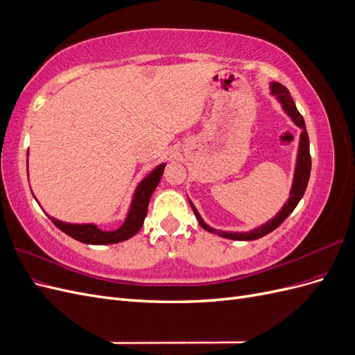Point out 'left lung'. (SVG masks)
Returning <instances> with one entry per match:
<instances>
[{
  "mask_svg": "<svg viewBox=\"0 0 355 355\" xmlns=\"http://www.w3.org/2000/svg\"><path fill=\"white\" fill-rule=\"evenodd\" d=\"M270 93L271 96L278 101V103L282 105L283 111L292 118V121L300 128V137H299V149H297V157H296V166H295V175H293V184L292 188H290V196L288 200L286 201L284 206L282 207V210L278 211L272 219L268 220L266 223L261 225L252 231H244V232H227V231H220L216 228H211L210 225H207L206 222L202 220V218L200 216L198 210L196 209L194 204L189 201L192 210H194L196 218L198 220V223L201 225V228H204L206 231L216 234L219 237L228 239V240H239V241H250V240H257L262 239L263 235L270 234L271 231H274L275 228L280 227V225L287 219V216L290 213L295 210V207L297 206V202L300 201V198L304 197L305 189L308 185L309 180V173H311V155H309V139H308V133H306V127H305V121L302 115L299 114L296 105L290 96V92L284 87L283 84L280 83H271L270 84Z\"/></svg>",
  "mask_w": 355,
  "mask_h": 355,
  "instance_id": "obj_1",
  "label": "left lung"
}]
</instances>
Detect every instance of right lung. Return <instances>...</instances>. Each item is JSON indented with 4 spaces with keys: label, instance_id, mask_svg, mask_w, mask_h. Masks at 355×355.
Wrapping results in <instances>:
<instances>
[{
    "label": "right lung",
    "instance_id": "1",
    "mask_svg": "<svg viewBox=\"0 0 355 355\" xmlns=\"http://www.w3.org/2000/svg\"><path fill=\"white\" fill-rule=\"evenodd\" d=\"M164 167L166 163L158 164L151 173H148L141 182H139V185L135 189L130 209H128L123 225L114 231H103L94 223H69L62 222L56 218H51L49 214L47 216L60 231L85 244H115L132 239L133 235L137 234L139 230L142 228L148 213L149 198H151L153 192L159 184V179L164 173Z\"/></svg>",
    "mask_w": 355,
    "mask_h": 355
}]
</instances>
